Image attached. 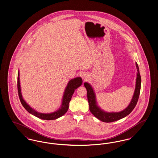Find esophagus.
Listing matches in <instances>:
<instances>
[{
	"instance_id": "obj_1",
	"label": "esophagus",
	"mask_w": 158,
	"mask_h": 158,
	"mask_svg": "<svg viewBox=\"0 0 158 158\" xmlns=\"http://www.w3.org/2000/svg\"><path fill=\"white\" fill-rule=\"evenodd\" d=\"M82 78L84 79V80H86V79H87V76H86V75H85V74H83L82 75Z\"/></svg>"
}]
</instances>
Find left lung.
Wrapping results in <instances>:
<instances>
[{
  "label": "left lung",
  "instance_id": "obj_1",
  "mask_svg": "<svg viewBox=\"0 0 158 158\" xmlns=\"http://www.w3.org/2000/svg\"><path fill=\"white\" fill-rule=\"evenodd\" d=\"M135 65L137 69V74L134 95L127 107L119 113H106L101 110L97 105L95 95L92 86L88 83L85 82L84 83V86L87 90V97L89 105V110L91 113L99 120L105 123H111L120 120L128 115L135 108L140 95L141 88V76L139 72V69L137 63H135Z\"/></svg>",
  "mask_w": 158,
  "mask_h": 158
}]
</instances>
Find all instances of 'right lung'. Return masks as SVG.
Returning a JSON list of instances; mask_svg holds the SVG:
<instances>
[{"mask_svg": "<svg viewBox=\"0 0 158 158\" xmlns=\"http://www.w3.org/2000/svg\"><path fill=\"white\" fill-rule=\"evenodd\" d=\"M82 84V79L80 77H77L75 79L70 80L68 83L66 88L64 90L63 101H62V104L59 110H58L56 112L50 113V114L38 113L37 111L33 110L31 107L28 105L26 103V102L23 100L21 92V87H20V82H19V72H18V82H17L18 92L19 98L22 105L28 113H30L39 118H41L42 120H56L61 117L66 113L69 108V102L71 100V98L75 90L78 87H79Z\"/></svg>", "mask_w": 158, "mask_h": 158, "instance_id": "add662e5", "label": "right lung"}]
</instances>
